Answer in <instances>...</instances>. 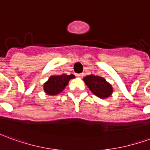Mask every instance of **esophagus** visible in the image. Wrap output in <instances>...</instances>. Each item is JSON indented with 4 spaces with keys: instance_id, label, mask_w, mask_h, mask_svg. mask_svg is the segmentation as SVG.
<instances>
[{
    "instance_id": "1",
    "label": "esophagus",
    "mask_w": 150,
    "mask_h": 150,
    "mask_svg": "<svg viewBox=\"0 0 150 150\" xmlns=\"http://www.w3.org/2000/svg\"><path fill=\"white\" fill-rule=\"evenodd\" d=\"M83 73H81V74H77V76H78L79 78H82V77H83Z\"/></svg>"
}]
</instances>
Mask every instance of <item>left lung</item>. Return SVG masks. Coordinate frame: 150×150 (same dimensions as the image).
<instances>
[{"label":"left lung","instance_id":"obj_1","mask_svg":"<svg viewBox=\"0 0 150 150\" xmlns=\"http://www.w3.org/2000/svg\"><path fill=\"white\" fill-rule=\"evenodd\" d=\"M83 81L90 91L100 98H107L111 96L113 92L112 85L101 76L87 75L83 78Z\"/></svg>","mask_w":150,"mask_h":150}]
</instances>
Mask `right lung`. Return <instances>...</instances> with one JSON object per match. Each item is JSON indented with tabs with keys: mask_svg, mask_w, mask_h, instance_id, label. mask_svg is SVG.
I'll list each match as a JSON object with an SVG mask.
<instances>
[{
	"mask_svg": "<svg viewBox=\"0 0 150 150\" xmlns=\"http://www.w3.org/2000/svg\"><path fill=\"white\" fill-rule=\"evenodd\" d=\"M75 78L74 75H52L48 80L43 84L44 92L47 95H57L63 91L66 88L68 82L71 79Z\"/></svg>",
	"mask_w": 150,
	"mask_h": 150,
	"instance_id": "right-lung-1",
	"label": "right lung"
}]
</instances>
